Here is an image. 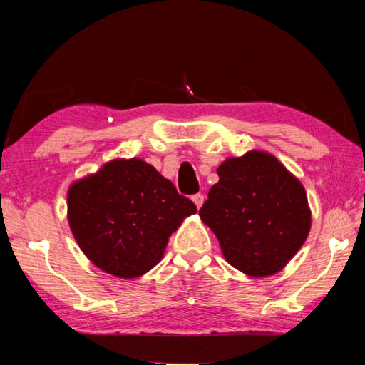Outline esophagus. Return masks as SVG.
Returning <instances> with one entry per match:
<instances>
[{"mask_svg":"<svg viewBox=\"0 0 365 365\" xmlns=\"http://www.w3.org/2000/svg\"><path fill=\"white\" fill-rule=\"evenodd\" d=\"M192 200H193V203L195 205H197V208L200 210L201 208V206H203V203H205V197H203V195H201V193H197V195H193V197H192Z\"/></svg>","mask_w":365,"mask_h":365,"instance_id":"esophagus-1","label":"esophagus"}]
</instances>
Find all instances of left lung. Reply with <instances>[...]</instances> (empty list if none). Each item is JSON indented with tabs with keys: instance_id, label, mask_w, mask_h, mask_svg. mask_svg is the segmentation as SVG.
Masks as SVG:
<instances>
[{
	"instance_id": "obj_1",
	"label": "left lung",
	"mask_w": 365,
	"mask_h": 365,
	"mask_svg": "<svg viewBox=\"0 0 365 365\" xmlns=\"http://www.w3.org/2000/svg\"><path fill=\"white\" fill-rule=\"evenodd\" d=\"M200 217L225 259L249 277L274 275L307 241L312 211L303 185L269 152L249 150L217 167Z\"/></svg>"
}]
</instances>
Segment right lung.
Here are the masks:
<instances>
[{
	"instance_id": "add662e5",
	"label": "right lung",
	"mask_w": 365,
	"mask_h": 365,
	"mask_svg": "<svg viewBox=\"0 0 365 365\" xmlns=\"http://www.w3.org/2000/svg\"><path fill=\"white\" fill-rule=\"evenodd\" d=\"M75 241L98 269L135 279L160 262L168 237L190 215L192 200L140 159H114L73 182L67 195Z\"/></svg>"
}]
</instances>
